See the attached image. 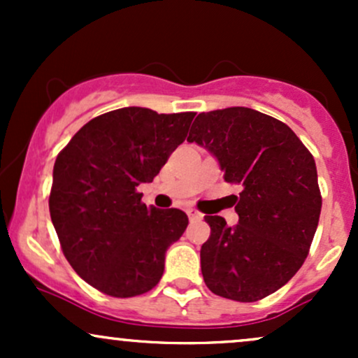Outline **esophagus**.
<instances>
[{
  "label": "esophagus",
  "mask_w": 358,
  "mask_h": 358,
  "mask_svg": "<svg viewBox=\"0 0 358 358\" xmlns=\"http://www.w3.org/2000/svg\"><path fill=\"white\" fill-rule=\"evenodd\" d=\"M187 215H188V219H190V220H200V219H203V213L196 210V208H188Z\"/></svg>",
  "instance_id": "esophagus-1"
}]
</instances>
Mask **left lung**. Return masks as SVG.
Instances as JSON below:
<instances>
[{"label":"left lung","instance_id":"left-lung-1","mask_svg":"<svg viewBox=\"0 0 358 358\" xmlns=\"http://www.w3.org/2000/svg\"><path fill=\"white\" fill-rule=\"evenodd\" d=\"M187 141L215 156L225 182L242 185L236 227L205 215V285L241 303L269 296L301 268L318 227L322 193L313 155L289 126L249 108L199 114Z\"/></svg>","mask_w":358,"mask_h":358}]
</instances>
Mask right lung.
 I'll return each mask as SVG.
<instances>
[{
    "instance_id": "right-lung-1",
    "label": "right lung",
    "mask_w": 358,
    "mask_h": 358,
    "mask_svg": "<svg viewBox=\"0 0 358 358\" xmlns=\"http://www.w3.org/2000/svg\"><path fill=\"white\" fill-rule=\"evenodd\" d=\"M195 113L122 108L82 126L53 165L50 217L64 256L79 276L114 298L148 293L165 271L166 249L182 237L187 213L141 202L187 138Z\"/></svg>"
}]
</instances>
